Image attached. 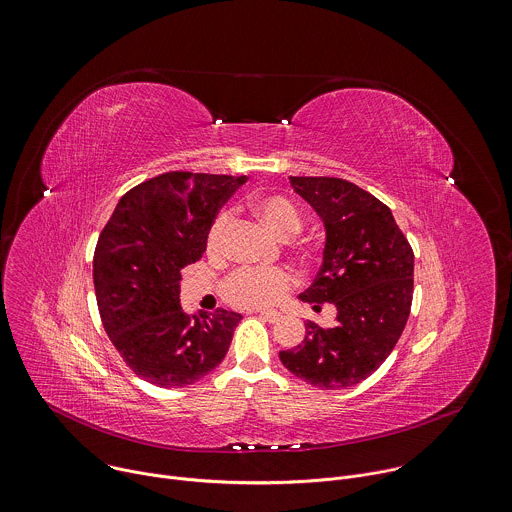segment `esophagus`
<instances>
[{"label":"esophagus","instance_id":"obj_1","mask_svg":"<svg viewBox=\"0 0 512 512\" xmlns=\"http://www.w3.org/2000/svg\"><path fill=\"white\" fill-rule=\"evenodd\" d=\"M260 318H264L270 324H276V322L282 320V314L276 312V310H264V312H260Z\"/></svg>","mask_w":512,"mask_h":512}]
</instances>
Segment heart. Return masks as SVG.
<instances>
[{
    "instance_id": "1",
    "label": "heart",
    "mask_w": 512,
    "mask_h": 512,
    "mask_svg": "<svg viewBox=\"0 0 512 512\" xmlns=\"http://www.w3.org/2000/svg\"><path fill=\"white\" fill-rule=\"evenodd\" d=\"M252 214L276 236L290 238L302 228V216L296 206L278 194H262L250 200ZM228 216L218 214L206 236L208 254H220ZM292 276L284 268H240L224 282V296L240 308H264L278 302L290 288Z\"/></svg>"
}]
</instances>
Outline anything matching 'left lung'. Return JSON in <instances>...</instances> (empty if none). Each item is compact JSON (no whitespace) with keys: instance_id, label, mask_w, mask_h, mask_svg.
I'll return each mask as SVG.
<instances>
[{"instance_id":"obj_1","label":"left lung","mask_w":512,"mask_h":512,"mask_svg":"<svg viewBox=\"0 0 512 512\" xmlns=\"http://www.w3.org/2000/svg\"><path fill=\"white\" fill-rule=\"evenodd\" d=\"M320 216L322 266L302 302L336 306V322H306L304 340L280 352L282 364L322 390L368 378L396 346L412 304L414 254L386 204L342 178L290 176Z\"/></svg>"}]
</instances>
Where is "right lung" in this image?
Returning a JSON list of instances; mask_svg holds the SVG:
<instances>
[{
	"mask_svg": "<svg viewBox=\"0 0 512 512\" xmlns=\"http://www.w3.org/2000/svg\"><path fill=\"white\" fill-rule=\"evenodd\" d=\"M246 176L166 172L126 192L94 252L96 300L106 334L126 364L160 388H182L226 356L238 312L190 316L180 270L202 258L222 204Z\"/></svg>",
	"mask_w": 512,
	"mask_h": 512,
	"instance_id": "1",
	"label": "right lung"
}]
</instances>
